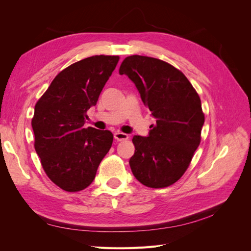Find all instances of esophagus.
<instances>
[{
    "label": "esophagus",
    "instance_id": "obj_1",
    "mask_svg": "<svg viewBox=\"0 0 251 251\" xmlns=\"http://www.w3.org/2000/svg\"><path fill=\"white\" fill-rule=\"evenodd\" d=\"M114 138L117 141H124V140H127L128 139V135L123 132H116L114 134Z\"/></svg>",
    "mask_w": 251,
    "mask_h": 251
}]
</instances>
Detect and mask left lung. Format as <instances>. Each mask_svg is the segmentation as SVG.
I'll list each match as a JSON object with an SVG mask.
<instances>
[{
    "instance_id": "1",
    "label": "left lung",
    "mask_w": 251,
    "mask_h": 251,
    "mask_svg": "<svg viewBox=\"0 0 251 251\" xmlns=\"http://www.w3.org/2000/svg\"><path fill=\"white\" fill-rule=\"evenodd\" d=\"M119 74L135 83L156 119L147 137H133L132 173L146 186H170L185 173L200 144L204 125L200 97L183 73L158 58L127 56Z\"/></svg>"
}]
</instances>
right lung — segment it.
<instances>
[{
  "instance_id": "right-lung-1",
  "label": "right lung",
  "mask_w": 251,
  "mask_h": 251,
  "mask_svg": "<svg viewBox=\"0 0 251 251\" xmlns=\"http://www.w3.org/2000/svg\"><path fill=\"white\" fill-rule=\"evenodd\" d=\"M119 56L95 55L59 72L36 102L31 125L34 148L49 179L66 192L92 183L113 134L83 127Z\"/></svg>"
}]
</instances>
